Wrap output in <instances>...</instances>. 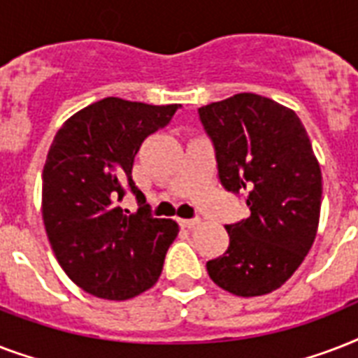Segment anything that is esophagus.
I'll use <instances>...</instances> for the list:
<instances>
[{
	"label": "esophagus",
	"instance_id": "34e87169",
	"mask_svg": "<svg viewBox=\"0 0 358 358\" xmlns=\"http://www.w3.org/2000/svg\"><path fill=\"white\" fill-rule=\"evenodd\" d=\"M201 224L199 219H180V227H184V229H196Z\"/></svg>",
	"mask_w": 358,
	"mask_h": 358
}]
</instances>
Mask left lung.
I'll use <instances>...</instances> for the list:
<instances>
[{
	"mask_svg": "<svg viewBox=\"0 0 358 358\" xmlns=\"http://www.w3.org/2000/svg\"><path fill=\"white\" fill-rule=\"evenodd\" d=\"M224 189L245 193L250 215L224 229L230 245L206 264L219 288L256 297L280 288L308 255L322 208V169L295 111L239 92L199 108Z\"/></svg>",
	"mask_w": 358,
	"mask_h": 358,
	"instance_id": "1",
	"label": "left lung"
}]
</instances>
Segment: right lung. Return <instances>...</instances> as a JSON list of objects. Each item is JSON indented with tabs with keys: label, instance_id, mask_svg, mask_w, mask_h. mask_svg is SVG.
<instances>
[{
	"label": "right lung",
	"instance_id": "right-lung-1",
	"mask_svg": "<svg viewBox=\"0 0 358 358\" xmlns=\"http://www.w3.org/2000/svg\"><path fill=\"white\" fill-rule=\"evenodd\" d=\"M178 108L109 96L72 115L53 137L42 173V219L55 258L87 294L131 299L162 275L178 224L152 217L131 167L143 141ZM124 187L140 202L137 214L116 206Z\"/></svg>",
	"mask_w": 358,
	"mask_h": 358
}]
</instances>
